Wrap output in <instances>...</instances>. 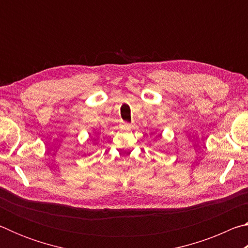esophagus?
Segmentation results:
<instances>
[{"instance_id":"34e87169","label":"esophagus","mask_w":248,"mask_h":248,"mask_svg":"<svg viewBox=\"0 0 248 248\" xmlns=\"http://www.w3.org/2000/svg\"><path fill=\"white\" fill-rule=\"evenodd\" d=\"M124 125L125 128H132V127H133V124H132L127 123V121H124Z\"/></svg>"}]
</instances>
